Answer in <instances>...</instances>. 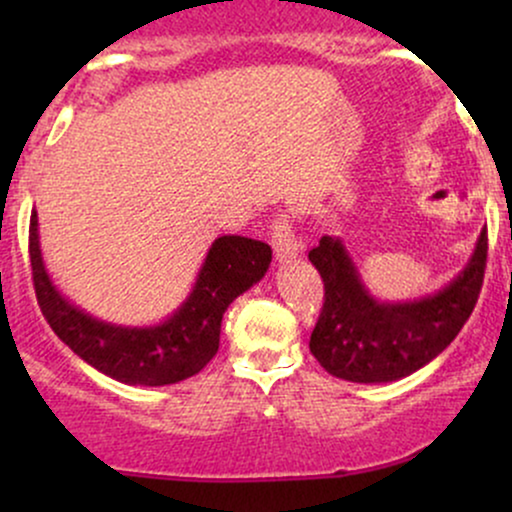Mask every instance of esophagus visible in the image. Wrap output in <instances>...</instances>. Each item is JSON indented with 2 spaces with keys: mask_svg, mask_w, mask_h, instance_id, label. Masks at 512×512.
<instances>
[{
  "mask_svg": "<svg viewBox=\"0 0 512 512\" xmlns=\"http://www.w3.org/2000/svg\"><path fill=\"white\" fill-rule=\"evenodd\" d=\"M272 248L279 262H289L293 257H298V252H303V240L293 233V226L286 214H279L272 221Z\"/></svg>",
  "mask_w": 512,
  "mask_h": 512,
  "instance_id": "obj_1",
  "label": "esophagus"
}]
</instances>
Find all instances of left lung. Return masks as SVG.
Listing matches in <instances>:
<instances>
[{
  "instance_id": "obj_1",
  "label": "left lung",
  "mask_w": 512,
  "mask_h": 512,
  "mask_svg": "<svg viewBox=\"0 0 512 512\" xmlns=\"http://www.w3.org/2000/svg\"><path fill=\"white\" fill-rule=\"evenodd\" d=\"M489 238L481 231L472 260L445 289L421 301L380 303L361 284L339 238L322 236L308 252L325 281V303L310 334V354L334 378L392 383L448 349L477 305Z\"/></svg>"
}]
</instances>
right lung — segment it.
<instances>
[{
	"instance_id": "right-lung-1",
	"label": "right lung",
	"mask_w": 512,
	"mask_h": 512,
	"mask_svg": "<svg viewBox=\"0 0 512 512\" xmlns=\"http://www.w3.org/2000/svg\"><path fill=\"white\" fill-rule=\"evenodd\" d=\"M33 286L52 332L76 356L127 385H173L199 373L219 351L221 320L240 293L262 279L272 248L262 240L221 236L211 243L187 301L154 327H122L96 320L72 305L45 272L38 240V214L28 228Z\"/></svg>"
}]
</instances>
